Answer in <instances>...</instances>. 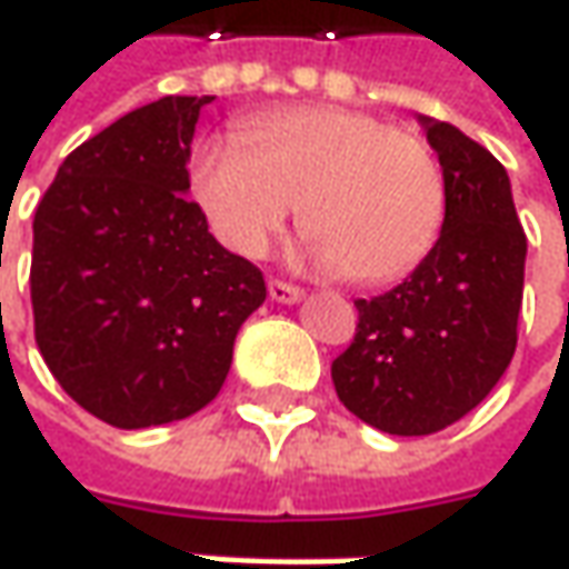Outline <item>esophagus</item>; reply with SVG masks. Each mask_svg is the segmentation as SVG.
<instances>
[{
  "label": "esophagus",
  "mask_w": 569,
  "mask_h": 569,
  "mask_svg": "<svg viewBox=\"0 0 569 569\" xmlns=\"http://www.w3.org/2000/svg\"><path fill=\"white\" fill-rule=\"evenodd\" d=\"M267 292H270V299H273V302H283V305L299 302V299L305 296L299 286L286 283V280H270V283H267Z\"/></svg>",
  "instance_id": "1"
}]
</instances>
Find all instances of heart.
<instances>
[{
  "mask_svg": "<svg viewBox=\"0 0 569 569\" xmlns=\"http://www.w3.org/2000/svg\"><path fill=\"white\" fill-rule=\"evenodd\" d=\"M191 191L220 242L261 258L299 204L311 254L359 286L393 283L431 251L443 176L425 138L362 109L248 122L194 153Z\"/></svg>",
  "mask_w": 569,
  "mask_h": 569,
  "instance_id": "obj_1",
  "label": "heart"
}]
</instances>
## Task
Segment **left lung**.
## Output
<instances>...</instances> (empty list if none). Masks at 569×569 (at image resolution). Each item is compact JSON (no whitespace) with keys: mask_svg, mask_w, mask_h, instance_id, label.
<instances>
[{"mask_svg":"<svg viewBox=\"0 0 569 569\" xmlns=\"http://www.w3.org/2000/svg\"><path fill=\"white\" fill-rule=\"evenodd\" d=\"M443 169V226L421 264L359 299L330 365L337 397L387 435H435L472 412L517 352L526 232L507 169L450 122L419 116Z\"/></svg>","mask_w":569,"mask_h":569,"instance_id":"8db88e82","label":"left lung"}]
</instances>
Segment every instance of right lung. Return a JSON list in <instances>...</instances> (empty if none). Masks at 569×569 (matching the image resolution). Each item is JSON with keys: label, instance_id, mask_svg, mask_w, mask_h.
<instances>
[{"label": "right lung", "instance_id": "add662e5", "mask_svg": "<svg viewBox=\"0 0 569 569\" xmlns=\"http://www.w3.org/2000/svg\"><path fill=\"white\" fill-rule=\"evenodd\" d=\"M213 97H163L74 148L33 213V337L62 390L116 428L194 416L267 299L188 201V157Z\"/></svg>", "mask_w": 569, "mask_h": 569}]
</instances>
